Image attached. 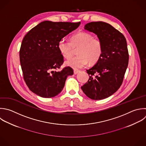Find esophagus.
<instances>
[{"instance_id":"1","label":"esophagus","mask_w":146,"mask_h":146,"mask_svg":"<svg viewBox=\"0 0 146 146\" xmlns=\"http://www.w3.org/2000/svg\"><path fill=\"white\" fill-rule=\"evenodd\" d=\"M79 72V70H74V73L75 75H76L77 74H78Z\"/></svg>"}]
</instances>
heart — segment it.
Wrapping results in <instances>:
<instances>
[{"instance_id": "b5f03b06", "label": "heart", "mask_w": 146, "mask_h": 146, "mask_svg": "<svg viewBox=\"0 0 146 146\" xmlns=\"http://www.w3.org/2000/svg\"><path fill=\"white\" fill-rule=\"evenodd\" d=\"M77 48V56L66 62V66L75 69L83 68L88 62L90 64L95 63L100 59L103 52L101 41L85 32L74 35L70 39V42L62 39L58 43V48L64 58L71 57L74 49Z\"/></svg>"}]
</instances>
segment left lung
I'll return each mask as SVG.
<instances>
[{"mask_svg":"<svg viewBox=\"0 0 146 146\" xmlns=\"http://www.w3.org/2000/svg\"><path fill=\"white\" fill-rule=\"evenodd\" d=\"M84 29L97 35L103 52L96 63L87 70L89 79L81 88L91 99H104L113 94L123 82L129 58L126 39L118 30L103 22L88 23Z\"/></svg>","mask_w":146,"mask_h":146,"instance_id":"left-lung-1","label":"left lung"}]
</instances>
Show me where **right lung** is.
I'll list each match as a JSON object with an SVG mask.
<instances>
[{
  "label": "right lung",
  "mask_w": 146,
  "mask_h": 146,
  "mask_svg": "<svg viewBox=\"0 0 146 146\" xmlns=\"http://www.w3.org/2000/svg\"><path fill=\"white\" fill-rule=\"evenodd\" d=\"M80 25L43 21L25 35L19 52L20 62L25 82L33 92L49 98L62 91L67 76L74 71L70 67L54 71L63 63L58 43Z\"/></svg>",
  "instance_id": "right-lung-1"
}]
</instances>
